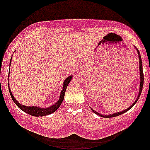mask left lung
Wrapping results in <instances>:
<instances>
[{"instance_id": "obj_1", "label": "left lung", "mask_w": 150, "mask_h": 150, "mask_svg": "<svg viewBox=\"0 0 150 150\" xmlns=\"http://www.w3.org/2000/svg\"><path fill=\"white\" fill-rule=\"evenodd\" d=\"M137 53H138V57H139V61H140V91H139V94H138V96H137V99H136V100L134 101V103L133 104H132L131 107H129L128 108V109L122 111V112H116V113H113V114L112 115H101L100 114V113H98V112H97L96 111L93 110L91 109V110L93 111L94 112H95V114L98 115V116H101V117H104V118H111V117H115V116H120V115L122 114V113H124V112H127L128 110H129L131 108H132V107H133L134 105L135 104H136V102L137 101V100H138V98H140V94H141V91H142V89H143V86H144V73H143V66H142V61H141V58H140V52H139V50H137Z\"/></svg>"}]
</instances>
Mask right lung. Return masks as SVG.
<instances>
[{
	"label": "right lung",
	"instance_id": "right-lung-1",
	"mask_svg": "<svg viewBox=\"0 0 150 150\" xmlns=\"http://www.w3.org/2000/svg\"><path fill=\"white\" fill-rule=\"evenodd\" d=\"M11 62V61H10ZM72 79V76H69L67 77V79L64 80V83L63 85V89L62 90V92H61V95H60V98L59 100L57 101V103H55L54 105L51 106V107H48V108H40V107H27V106H24L20 104L15 99V98L13 97V94H12L11 91H10V88H9V91H10V94L11 95V98L13 99V100L14 101L16 104L18 106V107H19L22 110H23L24 112H27L28 114L31 115L33 116H46V115L51 114L52 112H55L56 110H58L60 105L62 104V101L64 100V94H65V91L66 88L67 87V85L69 84L70 81Z\"/></svg>",
	"mask_w": 150,
	"mask_h": 150
}]
</instances>
